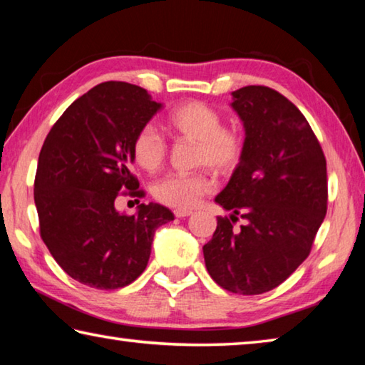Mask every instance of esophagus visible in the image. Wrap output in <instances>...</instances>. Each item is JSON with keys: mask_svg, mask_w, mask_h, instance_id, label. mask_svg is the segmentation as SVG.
<instances>
[{"mask_svg": "<svg viewBox=\"0 0 365 365\" xmlns=\"http://www.w3.org/2000/svg\"><path fill=\"white\" fill-rule=\"evenodd\" d=\"M174 214H175V217L183 219V217H188V215L193 214V211H190V209H175Z\"/></svg>", "mask_w": 365, "mask_h": 365, "instance_id": "obj_1", "label": "esophagus"}]
</instances>
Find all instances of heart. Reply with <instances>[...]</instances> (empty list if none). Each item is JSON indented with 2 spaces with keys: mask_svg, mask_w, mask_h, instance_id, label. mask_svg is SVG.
<instances>
[{
  "mask_svg": "<svg viewBox=\"0 0 365 365\" xmlns=\"http://www.w3.org/2000/svg\"><path fill=\"white\" fill-rule=\"evenodd\" d=\"M168 127L177 137L196 143L195 164L205 165L215 174H232L243 158L242 135L233 128L222 127L220 114L205 103L188 101L177 106L168 117ZM165 154L168 143L156 127H141L132 143L135 164L146 172H154L163 165ZM211 190L212 180L202 172L172 174L154 183L153 195L165 206L191 207Z\"/></svg>",
  "mask_w": 365,
  "mask_h": 365,
  "instance_id": "heart-1",
  "label": "heart"
}]
</instances>
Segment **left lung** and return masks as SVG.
Segmentation results:
<instances>
[{"label": "left lung", "instance_id": "1", "mask_svg": "<svg viewBox=\"0 0 365 365\" xmlns=\"http://www.w3.org/2000/svg\"><path fill=\"white\" fill-rule=\"evenodd\" d=\"M230 106L245 128V151L215 202L217 217L202 246L209 275L232 293L261 294L285 282L312 248L327 214V163L301 110L267 86H243Z\"/></svg>", "mask_w": 365, "mask_h": 365}]
</instances>
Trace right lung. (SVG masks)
<instances>
[{"mask_svg":"<svg viewBox=\"0 0 365 365\" xmlns=\"http://www.w3.org/2000/svg\"><path fill=\"white\" fill-rule=\"evenodd\" d=\"M160 109L141 86L104 82L64 110L41 146L34 188L41 238L82 285L115 289L138 279L154 233L174 220L158 202H141L133 215L114 206L123 190L143 196L132 143Z\"/></svg>","mask_w":365,"mask_h":365,"instance_id":"add662e5","label":"right lung"}]
</instances>
